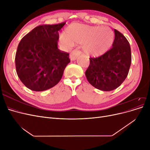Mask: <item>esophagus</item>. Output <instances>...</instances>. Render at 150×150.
Here are the masks:
<instances>
[{"instance_id":"34e87169","label":"esophagus","mask_w":150,"mask_h":150,"mask_svg":"<svg viewBox=\"0 0 150 150\" xmlns=\"http://www.w3.org/2000/svg\"><path fill=\"white\" fill-rule=\"evenodd\" d=\"M80 54H81V51H79V50H74V51H72L71 52L70 56H69L71 60V61L76 60L77 57H78Z\"/></svg>"}]
</instances>
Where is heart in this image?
Here are the masks:
<instances>
[{
	"label": "heart",
	"mask_w": 150,
	"mask_h": 150,
	"mask_svg": "<svg viewBox=\"0 0 150 150\" xmlns=\"http://www.w3.org/2000/svg\"><path fill=\"white\" fill-rule=\"evenodd\" d=\"M61 39L68 46L72 42L84 44V51L88 55L99 57L103 55L112 46L115 34L110 28L74 23L66 30L65 36Z\"/></svg>",
	"instance_id": "1"
}]
</instances>
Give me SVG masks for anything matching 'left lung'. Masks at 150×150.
I'll return each mask as SVG.
<instances>
[{
  "mask_svg": "<svg viewBox=\"0 0 150 150\" xmlns=\"http://www.w3.org/2000/svg\"><path fill=\"white\" fill-rule=\"evenodd\" d=\"M115 34L112 48L101 56L90 57V64L85 72L89 83L104 91L114 90L123 83L131 63L128 40L116 29Z\"/></svg>",
  "mask_w": 150,
  "mask_h": 150,
  "instance_id": "1",
  "label": "left lung"
}]
</instances>
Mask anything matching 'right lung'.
Returning a JSON list of instances; mask_svg holds the SVG:
<instances>
[{
  "instance_id": "obj_1",
  "label": "right lung",
  "mask_w": 150,
  "mask_h": 150,
  "mask_svg": "<svg viewBox=\"0 0 150 150\" xmlns=\"http://www.w3.org/2000/svg\"><path fill=\"white\" fill-rule=\"evenodd\" d=\"M66 23L36 27L18 45L15 62L18 77L27 88L42 91L56 86L70 62L69 54L57 48L58 31Z\"/></svg>"
}]
</instances>
